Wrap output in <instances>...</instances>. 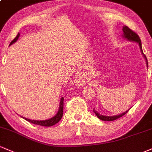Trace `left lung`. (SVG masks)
<instances>
[{
    "label": "left lung",
    "mask_w": 152,
    "mask_h": 152,
    "mask_svg": "<svg viewBox=\"0 0 152 152\" xmlns=\"http://www.w3.org/2000/svg\"><path fill=\"white\" fill-rule=\"evenodd\" d=\"M123 37L125 38V39H127V40H129V41L136 42L138 43L141 53H142L143 56H144V57L145 58V60H146V65H147V66H148L147 59H146V56H145V55L144 54V53H143L142 47H141V39H140L139 37H138V34H136V32H134V31H133V30H131V29H130V28H128L127 26H123ZM128 110L126 111V112H125V113H122V114L118 115L105 116V115H102L99 114V113H98L97 111L95 110V109L94 108V113H95V115H96L98 117V118H99V119L102 120V121H115V120L118 119V118H121V117L124 115H126V113H127L128 112Z\"/></svg>",
    "instance_id": "8db88e82"
}]
</instances>
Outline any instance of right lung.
Here are the masks:
<instances>
[{
	"label": "right lung",
	"mask_w": 152,
	"mask_h": 152,
	"mask_svg": "<svg viewBox=\"0 0 152 152\" xmlns=\"http://www.w3.org/2000/svg\"><path fill=\"white\" fill-rule=\"evenodd\" d=\"M20 36L19 33H18L17 36L11 41V42L10 43L9 46L11 45L12 44H14V42H16L17 41V39H19V37ZM63 114V97H62L61 99V103H60V107H59V110H58V112L57 114L54 117L50 118V119H48V120H45V121H34V120H30L28 119V118H24V117H21L23 118L24 119L27 121L28 122H30L33 124H35V125H39V126H45V127H50V126H54L55 124L61 121V119L62 118Z\"/></svg>",
	"instance_id": "1"
}]
</instances>
